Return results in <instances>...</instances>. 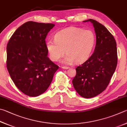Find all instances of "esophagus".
Returning a JSON list of instances; mask_svg holds the SVG:
<instances>
[{"mask_svg": "<svg viewBox=\"0 0 127 127\" xmlns=\"http://www.w3.org/2000/svg\"><path fill=\"white\" fill-rule=\"evenodd\" d=\"M62 68H64V69H68V68H69L70 67H68V66H62Z\"/></svg>", "mask_w": 127, "mask_h": 127, "instance_id": "1", "label": "esophagus"}]
</instances>
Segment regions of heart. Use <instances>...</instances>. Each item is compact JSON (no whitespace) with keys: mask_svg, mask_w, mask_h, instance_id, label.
<instances>
[{"mask_svg":"<svg viewBox=\"0 0 127 127\" xmlns=\"http://www.w3.org/2000/svg\"><path fill=\"white\" fill-rule=\"evenodd\" d=\"M96 37L90 30L71 27L55 35L54 41L48 40L46 48L50 59L59 61L65 55L67 56L63 62L66 64H80L86 61L92 55Z\"/></svg>","mask_w":127,"mask_h":127,"instance_id":"obj_1","label":"heart"}]
</instances>
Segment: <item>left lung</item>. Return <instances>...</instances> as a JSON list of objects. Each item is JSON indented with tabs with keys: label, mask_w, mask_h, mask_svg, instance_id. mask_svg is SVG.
Returning a JSON list of instances; mask_svg holds the SVG:
<instances>
[{
	"label": "left lung",
	"mask_w": 127,
	"mask_h": 127,
	"mask_svg": "<svg viewBox=\"0 0 127 127\" xmlns=\"http://www.w3.org/2000/svg\"><path fill=\"white\" fill-rule=\"evenodd\" d=\"M96 33V46L92 56L76 68L72 84L77 93L91 98L105 90L116 69L117 43L113 35L103 24L90 19Z\"/></svg>",
	"instance_id": "obj_1"
}]
</instances>
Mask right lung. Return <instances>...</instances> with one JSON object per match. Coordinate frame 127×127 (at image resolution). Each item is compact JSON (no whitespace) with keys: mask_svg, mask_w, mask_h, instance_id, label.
<instances>
[{"mask_svg":"<svg viewBox=\"0 0 127 127\" xmlns=\"http://www.w3.org/2000/svg\"><path fill=\"white\" fill-rule=\"evenodd\" d=\"M53 23L29 21L15 31L6 45V67L15 86L37 96L47 89L59 69L47 57L46 38Z\"/></svg>","mask_w":127,"mask_h":127,"instance_id":"right-lung-1","label":"right lung"}]
</instances>
